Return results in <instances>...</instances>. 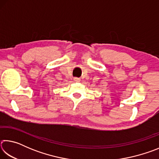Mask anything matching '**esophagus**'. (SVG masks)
Here are the masks:
<instances>
[{
    "label": "esophagus",
    "mask_w": 159,
    "mask_h": 159,
    "mask_svg": "<svg viewBox=\"0 0 159 159\" xmlns=\"http://www.w3.org/2000/svg\"><path fill=\"white\" fill-rule=\"evenodd\" d=\"M74 80L75 82H79L80 80V79H78V78H74Z\"/></svg>",
    "instance_id": "34e87169"
}]
</instances>
